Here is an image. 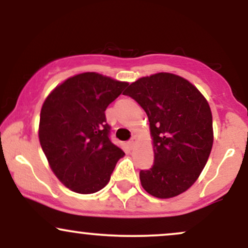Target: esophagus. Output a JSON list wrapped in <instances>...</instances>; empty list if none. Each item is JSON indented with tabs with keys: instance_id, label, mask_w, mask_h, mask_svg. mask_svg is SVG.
Returning <instances> with one entry per match:
<instances>
[{
	"instance_id": "esophagus-1",
	"label": "esophagus",
	"mask_w": 248,
	"mask_h": 248,
	"mask_svg": "<svg viewBox=\"0 0 248 248\" xmlns=\"http://www.w3.org/2000/svg\"><path fill=\"white\" fill-rule=\"evenodd\" d=\"M135 142H136V138H135V136H133L132 140H129V142H128V144H129L130 148H133L134 144H135Z\"/></svg>"
}]
</instances>
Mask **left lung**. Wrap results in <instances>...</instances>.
Here are the masks:
<instances>
[{"instance_id":"obj_1","label":"left lung","mask_w":248,"mask_h":248,"mask_svg":"<svg viewBox=\"0 0 248 248\" xmlns=\"http://www.w3.org/2000/svg\"><path fill=\"white\" fill-rule=\"evenodd\" d=\"M147 113L154 164L141 170L149 195L171 198L186 191L203 171L213 144L209 102L190 81L160 72L132 82L124 92Z\"/></svg>"}]
</instances>
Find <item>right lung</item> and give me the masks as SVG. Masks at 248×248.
<instances>
[{
  "mask_svg": "<svg viewBox=\"0 0 248 248\" xmlns=\"http://www.w3.org/2000/svg\"><path fill=\"white\" fill-rule=\"evenodd\" d=\"M128 86L95 72L71 77L45 99L39 142L57 178L72 191L94 193L106 186L121 148L109 140L105 110Z\"/></svg>",
  "mask_w": 248,
  "mask_h": 248,
  "instance_id": "obj_1",
  "label": "right lung"
}]
</instances>
